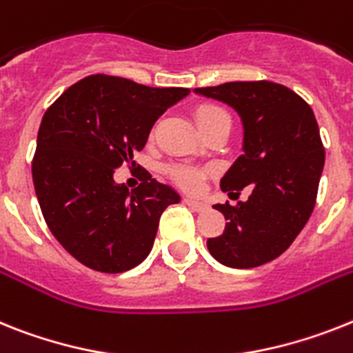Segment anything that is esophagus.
<instances>
[{"label": "esophagus", "mask_w": 353, "mask_h": 353, "mask_svg": "<svg viewBox=\"0 0 353 353\" xmlns=\"http://www.w3.org/2000/svg\"><path fill=\"white\" fill-rule=\"evenodd\" d=\"M185 203L188 204L192 210H195V212H203V210L208 208V204H206V203H201V201L190 199V197H185Z\"/></svg>", "instance_id": "esophagus-1"}]
</instances>
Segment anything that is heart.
Segmentation results:
<instances>
[{"mask_svg": "<svg viewBox=\"0 0 353 353\" xmlns=\"http://www.w3.org/2000/svg\"><path fill=\"white\" fill-rule=\"evenodd\" d=\"M194 118L197 121L201 131H204L206 127L217 123L222 120H230V114L224 108L217 105V103H199L195 105L194 109ZM206 168H197L190 167V165H179V163H174V165H168L167 174L172 181L177 183L179 186L186 188V190H195L199 188L201 183H203V177L206 176Z\"/></svg>", "mask_w": 353, "mask_h": 353, "instance_id": "1", "label": "heart"}]
</instances>
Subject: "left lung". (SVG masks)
<instances>
[{"label": "left lung", "mask_w": 353, "mask_h": 353, "mask_svg": "<svg viewBox=\"0 0 353 353\" xmlns=\"http://www.w3.org/2000/svg\"><path fill=\"white\" fill-rule=\"evenodd\" d=\"M194 91L239 111L244 152L221 179V188L235 195L251 186L245 203L213 206L228 222L221 235L208 239V251L228 268L271 262L303 230L318 197L325 147L314 111L300 94L269 81Z\"/></svg>", "instance_id": "1"}]
</instances>
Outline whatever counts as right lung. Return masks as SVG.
Wrapping results in <instances>:
<instances>
[{"instance_id":"right-lung-1","label":"right lung","mask_w":353,"mask_h":353,"mask_svg":"<svg viewBox=\"0 0 353 353\" xmlns=\"http://www.w3.org/2000/svg\"><path fill=\"white\" fill-rule=\"evenodd\" d=\"M188 88H150L123 77L90 75L46 109L32 177L50 232L85 268L123 272L147 259L159 217L179 195L147 176L129 192L112 179L150 129Z\"/></svg>"}]
</instances>
